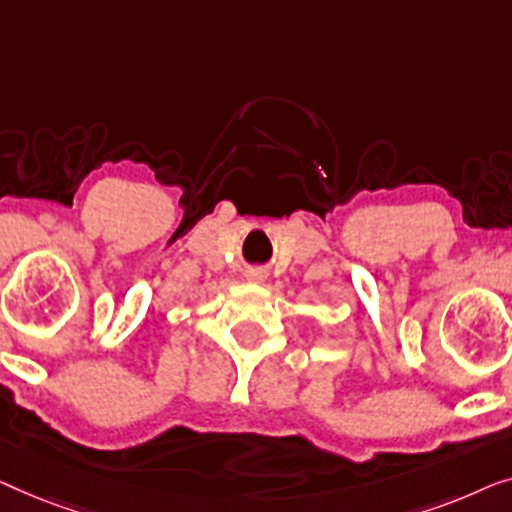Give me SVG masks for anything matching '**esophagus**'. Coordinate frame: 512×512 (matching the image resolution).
Returning <instances> with one entry per match:
<instances>
[{"label":"esophagus","mask_w":512,"mask_h":512,"mask_svg":"<svg viewBox=\"0 0 512 512\" xmlns=\"http://www.w3.org/2000/svg\"><path fill=\"white\" fill-rule=\"evenodd\" d=\"M246 276H248L250 280H264V271H262V269H248Z\"/></svg>","instance_id":"34e87169"}]
</instances>
